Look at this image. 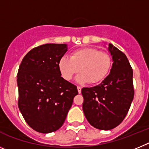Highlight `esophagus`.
<instances>
[{
    "label": "esophagus",
    "instance_id": "esophagus-1",
    "mask_svg": "<svg viewBox=\"0 0 149 149\" xmlns=\"http://www.w3.org/2000/svg\"><path fill=\"white\" fill-rule=\"evenodd\" d=\"M77 91H78V93L79 94H80V93H81V89H82V88H81V86H77Z\"/></svg>",
    "mask_w": 149,
    "mask_h": 149
}]
</instances>
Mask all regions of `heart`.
Here are the masks:
<instances>
[{"mask_svg":"<svg viewBox=\"0 0 149 149\" xmlns=\"http://www.w3.org/2000/svg\"><path fill=\"white\" fill-rule=\"evenodd\" d=\"M112 58L108 53L97 48L86 47L72 51L71 57L63 56L58 63L59 69L63 78L72 80L74 75L81 71L77 77L79 83L97 84L107 76L111 68Z\"/></svg>","mask_w":149,"mask_h":149,"instance_id":"b5f03b06","label":"heart"}]
</instances>
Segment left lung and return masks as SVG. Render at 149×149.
Returning a JSON list of instances; mask_svg holds the SVG:
<instances>
[{
    "label": "left lung",
    "instance_id": "1",
    "mask_svg": "<svg viewBox=\"0 0 149 149\" xmlns=\"http://www.w3.org/2000/svg\"><path fill=\"white\" fill-rule=\"evenodd\" d=\"M108 50L113 61L109 75L98 86L81 89L86 119L92 126L104 131L124 120L134 96L133 69L127 56L112 44Z\"/></svg>",
    "mask_w": 149,
    "mask_h": 149
}]
</instances>
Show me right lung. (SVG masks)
Wrapping results in <instances>:
<instances>
[{"mask_svg":"<svg viewBox=\"0 0 149 149\" xmlns=\"http://www.w3.org/2000/svg\"><path fill=\"white\" fill-rule=\"evenodd\" d=\"M67 51L65 44H45L30 50L18 74V106L34 131L48 134L63 125L77 86L61 77L58 63Z\"/></svg>","mask_w":149,"mask_h":149,"instance_id":"obj_1","label":"right lung"}]
</instances>
